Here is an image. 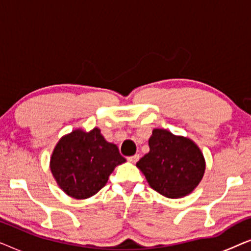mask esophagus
Masks as SVG:
<instances>
[{
	"label": "esophagus",
	"instance_id": "34e87169",
	"mask_svg": "<svg viewBox=\"0 0 251 251\" xmlns=\"http://www.w3.org/2000/svg\"><path fill=\"white\" fill-rule=\"evenodd\" d=\"M138 160H139L138 154H135V155L128 157V161H129V162H131V163H136Z\"/></svg>",
	"mask_w": 251,
	"mask_h": 251
}]
</instances>
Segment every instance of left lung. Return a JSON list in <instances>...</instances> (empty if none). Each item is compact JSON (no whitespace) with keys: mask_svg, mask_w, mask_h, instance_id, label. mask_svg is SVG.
<instances>
[{"mask_svg":"<svg viewBox=\"0 0 251 251\" xmlns=\"http://www.w3.org/2000/svg\"><path fill=\"white\" fill-rule=\"evenodd\" d=\"M150 152L136 166L154 191L169 199L191 194L202 180L205 160L193 140L166 129H154Z\"/></svg>","mask_w":251,"mask_h":251,"instance_id":"left-lung-1","label":"left lung"}]
</instances>
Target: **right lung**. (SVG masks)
Returning <instances> with one entry per match:
<instances>
[{
	"label": "right lung",
	"mask_w": 251,
	"mask_h": 251,
	"mask_svg": "<svg viewBox=\"0 0 251 251\" xmlns=\"http://www.w3.org/2000/svg\"><path fill=\"white\" fill-rule=\"evenodd\" d=\"M126 159L100 129L78 128L58 140L50 157L51 174L68 197L83 200L98 193Z\"/></svg>",
	"instance_id": "add662e5"
}]
</instances>
